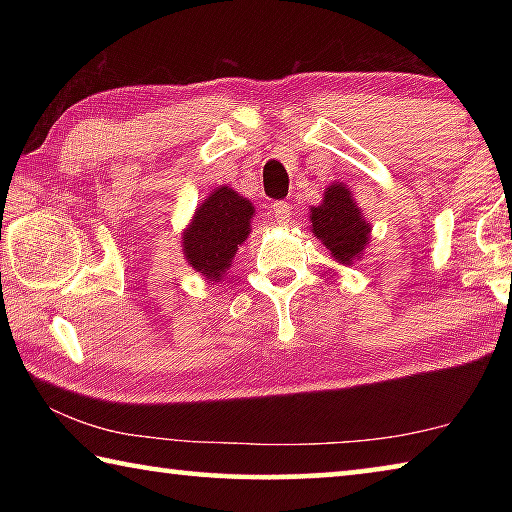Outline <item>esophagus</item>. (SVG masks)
Wrapping results in <instances>:
<instances>
[{"label":"esophagus","mask_w":512,"mask_h":512,"mask_svg":"<svg viewBox=\"0 0 512 512\" xmlns=\"http://www.w3.org/2000/svg\"><path fill=\"white\" fill-rule=\"evenodd\" d=\"M271 210H273V216L280 223H287L289 221V214H291V207H289V203L287 201H275L273 205H271Z\"/></svg>","instance_id":"1"}]
</instances>
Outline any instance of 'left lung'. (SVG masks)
<instances>
[{
  "label": "left lung",
  "instance_id": "1",
  "mask_svg": "<svg viewBox=\"0 0 512 512\" xmlns=\"http://www.w3.org/2000/svg\"><path fill=\"white\" fill-rule=\"evenodd\" d=\"M311 232L332 253L336 262L350 266L370 244V225L363 219L357 201L343 183H332L323 203L311 207Z\"/></svg>",
  "mask_w": 512,
  "mask_h": 512
}]
</instances>
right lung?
Returning a JSON list of instances; mask_svg holds the SVG:
<instances>
[{
  "mask_svg": "<svg viewBox=\"0 0 512 512\" xmlns=\"http://www.w3.org/2000/svg\"><path fill=\"white\" fill-rule=\"evenodd\" d=\"M253 203L230 187H216L196 207L192 223L183 232V253L194 271L210 282H221L253 219Z\"/></svg>",
  "mask_w": 512,
  "mask_h": 512,
  "instance_id": "1",
  "label": "right lung"
}]
</instances>
